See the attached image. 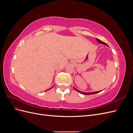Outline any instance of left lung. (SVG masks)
<instances>
[{
    "label": "left lung",
    "instance_id": "1",
    "mask_svg": "<svg viewBox=\"0 0 133 133\" xmlns=\"http://www.w3.org/2000/svg\"><path fill=\"white\" fill-rule=\"evenodd\" d=\"M96 41H97L99 44H104V45H105L106 46H108V45H107V44L105 43H104V42H102V41H100V40H99V39H97V38H96ZM74 89H75V90H76L78 92H80V93H81V94H84V95H91V94H94L98 93V92H99L102 91V90H100V91H92V92H84V91H80V90H78V89H76V88H74Z\"/></svg>",
    "mask_w": 133,
    "mask_h": 133
}]
</instances>
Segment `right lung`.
<instances>
[{"instance_id": "add662e5", "label": "right lung", "mask_w": 133, "mask_h": 133, "mask_svg": "<svg viewBox=\"0 0 133 133\" xmlns=\"http://www.w3.org/2000/svg\"><path fill=\"white\" fill-rule=\"evenodd\" d=\"M53 87H51V88H50V89H48V90H49V89H51V88H53Z\"/></svg>"}]
</instances>
